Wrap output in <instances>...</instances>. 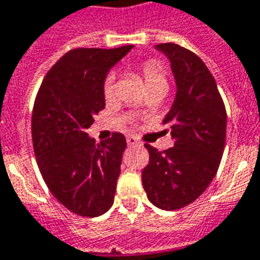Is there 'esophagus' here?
I'll return each mask as SVG.
<instances>
[{"label": "esophagus", "instance_id": "obj_1", "mask_svg": "<svg viewBox=\"0 0 260 260\" xmlns=\"http://www.w3.org/2000/svg\"><path fill=\"white\" fill-rule=\"evenodd\" d=\"M126 144L129 145V146H138V145H141V142L138 141V138L132 137V135H128V137H126Z\"/></svg>", "mask_w": 260, "mask_h": 260}]
</instances>
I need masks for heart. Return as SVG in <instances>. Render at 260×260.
Wrapping results in <instances>:
<instances>
[{
    "label": "heart",
    "instance_id": "obj_1",
    "mask_svg": "<svg viewBox=\"0 0 260 260\" xmlns=\"http://www.w3.org/2000/svg\"><path fill=\"white\" fill-rule=\"evenodd\" d=\"M139 71L142 74L146 89H152V88H165L167 89V75H165V71L162 68V65L158 61H155V59L145 61L139 67ZM102 95H104V100L107 102L114 100V95H115V77H114V74H109L104 79ZM142 109L144 108H139V111H142Z\"/></svg>",
    "mask_w": 260,
    "mask_h": 260
}]
</instances>
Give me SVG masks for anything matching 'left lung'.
Here are the masks:
<instances>
[{"label": "left lung", "mask_w": 260, "mask_h": 260, "mask_svg": "<svg viewBox=\"0 0 260 260\" xmlns=\"http://www.w3.org/2000/svg\"><path fill=\"white\" fill-rule=\"evenodd\" d=\"M171 61L176 96L164 119L175 146L164 152L145 144L149 164L142 171L148 199L164 211L197 201L218 172L226 139V109L205 62L178 44H159Z\"/></svg>", "instance_id": "left-lung-1"}]
</instances>
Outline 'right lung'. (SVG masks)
I'll return each instance as SVG.
<instances>
[{"mask_svg": "<svg viewBox=\"0 0 260 260\" xmlns=\"http://www.w3.org/2000/svg\"><path fill=\"white\" fill-rule=\"evenodd\" d=\"M131 49H71L47 72L34 102L31 134L40 172L56 201L79 216H100L114 204L126 141L114 132L96 145L86 129L105 108L107 72Z\"/></svg>", "mask_w": 260, "mask_h": 260, "instance_id": "add662e5", "label": "right lung"}]
</instances>
